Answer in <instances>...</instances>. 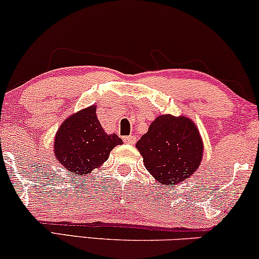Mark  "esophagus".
Instances as JSON below:
<instances>
[{"label":"esophagus","mask_w":259,"mask_h":259,"mask_svg":"<svg viewBox=\"0 0 259 259\" xmlns=\"http://www.w3.org/2000/svg\"><path fill=\"white\" fill-rule=\"evenodd\" d=\"M125 143H127V144H134L136 143V140H137V137L136 136H128V137H125Z\"/></svg>","instance_id":"34e87169"}]
</instances>
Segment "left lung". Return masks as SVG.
Masks as SVG:
<instances>
[{
    "label": "left lung",
    "instance_id": "left-lung-1",
    "mask_svg": "<svg viewBox=\"0 0 259 259\" xmlns=\"http://www.w3.org/2000/svg\"><path fill=\"white\" fill-rule=\"evenodd\" d=\"M137 148L147 171L168 186L193 175L203 155L199 131L185 116H158L138 141Z\"/></svg>",
    "mask_w": 259,
    "mask_h": 259
}]
</instances>
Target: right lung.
Masks as SVG:
<instances>
[{
  "mask_svg": "<svg viewBox=\"0 0 259 259\" xmlns=\"http://www.w3.org/2000/svg\"><path fill=\"white\" fill-rule=\"evenodd\" d=\"M95 111L97 106H92L69 116L55 137V157L74 176L92 172L107 160L116 145H122L116 134L105 133Z\"/></svg>",
  "mask_w": 259,
  "mask_h": 259,
  "instance_id": "obj_1",
  "label": "right lung"
}]
</instances>
